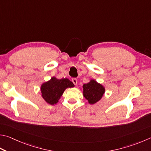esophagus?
<instances>
[{
	"mask_svg": "<svg viewBox=\"0 0 151 151\" xmlns=\"http://www.w3.org/2000/svg\"><path fill=\"white\" fill-rule=\"evenodd\" d=\"M72 82L74 83V84H75V85L77 84V79L76 78H72Z\"/></svg>",
	"mask_w": 151,
	"mask_h": 151,
	"instance_id": "1",
	"label": "esophagus"
}]
</instances>
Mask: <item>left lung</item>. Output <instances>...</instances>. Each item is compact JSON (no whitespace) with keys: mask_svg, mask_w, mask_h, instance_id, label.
Returning <instances> with one entry per match:
<instances>
[{"mask_svg":"<svg viewBox=\"0 0 151 151\" xmlns=\"http://www.w3.org/2000/svg\"><path fill=\"white\" fill-rule=\"evenodd\" d=\"M83 88L84 97L91 105L99 102L106 91L105 87L94 79H90L88 83L84 84Z\"/></svg>","mask_w":151,"mask_h":151,"instance_id":"left-lung-1","label":"left lung"}]
</instances>
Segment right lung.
Here are the masks:
<instances>
[{
	"label": "right lung",
	"instance_id": "obj_1",
	"mask_svg": "<svg viewBox=\"0 0 151 151\" xmlns=\"http://www.w3.org/2000/svg\"><path fill=\"white\" fill-rule=\"evenodd\" d=\"M73 87H75V85L68 78L58 79L55 76H53L50 80L41 85V96L46 103L49 105H54L58 103L67 88Z\"/></svg>",
	"mask_w": 151,
	"mask_h": 151
}]
</instances>
